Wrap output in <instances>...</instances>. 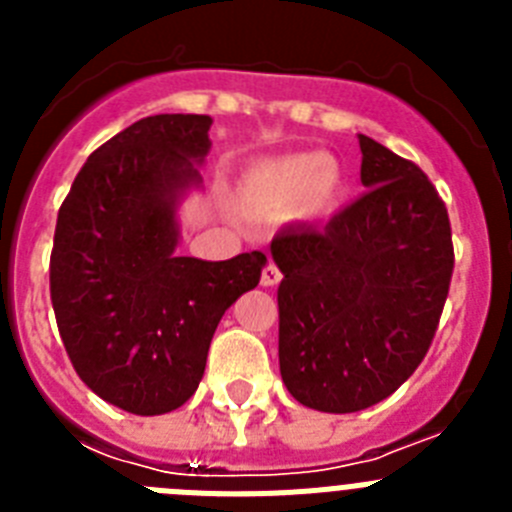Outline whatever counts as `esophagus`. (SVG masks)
I'll list each match as a JSON object with an SVG mask.
<instances>
[{
    "label": "esophagus",
    "instance_id": "obj_1",
    "mask_svg": "<svg viewBox=\"0 0 512 512\" xmlns=\"http://www.w3.org/2000/svg\"><path fill=\"white\" fill-rule=\"evenodd\" d=\"M279 279H282V271L277 269V264H266L264 274H261V284L264 287H277Z\"/></svg>",
    "mask_w": 512,
    "mask_h": 512
}]
</instances>
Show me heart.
Wrapping results in <instances>:
<instances>
[{"mask_svg": "<svg viewBox=\"0 0 512 512\" xmlns=\"http://www.w3.org/2000/svg\"><path fill=\"white\" fill-rule=\"evenodd\" d=\"M343 192V176L330 156L292 153L259 161L243 174L238 197L253 212H292L300 217L325 215Z\"/></svg>", "mask_w": 512, "mask_h": 512, "instance_id": "heart-1", "label": "heart"}]
</instances>
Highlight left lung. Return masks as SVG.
<instances>
[{"mask_svg": "<svg viewBox=\"0 0 512 512\" xmlns=\"http://www.w3.org/2000/svg\"><path fill=\"white\" fill-rule=\"evenodd\" d=\"M366 192L325 228L271 241L279 284V372L320 413L372 408L418 369L449 297L446 205L408 158L359 135Z\"/></svg>", "mask_w": 512, "mask_h": 512, "instance_id": "left-lung-1", "label": "left lung"}]
</instances>
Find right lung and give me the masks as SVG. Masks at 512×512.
Wrapping results in <instances>:
<instances>
[{"mask_svg":"<svg viewBox=\"0 0 512 512\" xmlns=\"http://www.w3.org/2000/svg\"><path fill=\"white\" fill-rule=\"evenodd\" d=\"M207 115H153L99 146L58 210L51 302L81 382L133 415L182 408L215 328L266 256H179L176 202L202 182Z\"/></svg>","mask_w":512,"mask_h":512,"instance_id":"1","label":"right lung"}]
</instances>
